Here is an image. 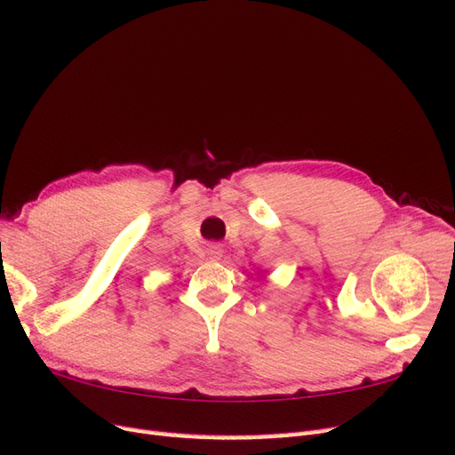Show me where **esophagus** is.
<instances>
[{"instance_id": "obj_1", "label": "esophagus", "mask_w": 455, "mask_h": 455, "mask_svg": "<svg viewBox=\"0 0 455 455\" xmlns=\"http://www.w3.org/2000/svg\"><path fill=\"white\" fill-rule=\"evenodd\" d=\"M222 246H220V244H211L209 246V251H206V254H209L212 259H218L220 256H222Z\"/></svg>"}]
</instances>
